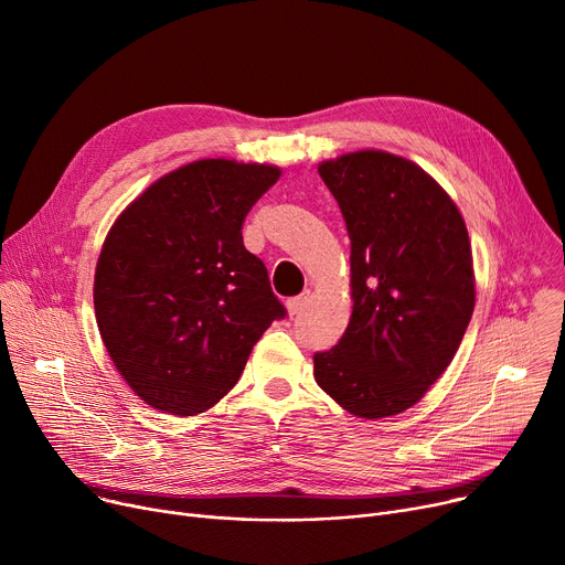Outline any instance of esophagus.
<instances>
[{
  "mask_svg": "<svg viewBox=\"0 0 565 565\" xmlns=\"http://www.w3.org/2000/svg\"><path fill=\"white\" fill-rule=\"evenodd\" d=\"M309 298H311V292H309V290H305V292H300V295H295V298H290V300L286 302L288 313H290V316H298V313L307 307Z\"/></svg>",
  "mask_w": 565,
  "mask_h": 565,
  "instance_id": "34e87169",
  "label": "esophagus"
}]
</instances>
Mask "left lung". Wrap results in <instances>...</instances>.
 Listing matches in <instances>:
<instances>
[{"label":"left lung","mask_w":565,"mask_h":565,"mask_svg":"<svg viewBox=\"0 0 565 565\" xmlns=\"http://www.w3.org/2000/svg\"><path fill=\"white\" fill-rule=\"evenodd\" d=\"M350 237L352 316L313 375L354 417H392L447 371L473 311L467 226L405 158L360 151L322 162Z\"/></svg>","instance_id":"left-lung-1"}]
</instances>
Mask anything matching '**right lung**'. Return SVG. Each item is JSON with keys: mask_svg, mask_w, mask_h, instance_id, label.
Listing matches in <instances>:
<instances>
[{"mask_svg": "<svg viewBox=\"0 0 565 565\" xmlns=\"http://www.w3.org/2000/svg\"><path fill=\"white\" fill-rule=\"evenodd\" d=\"M279 169L199 160L148 188L103 245L94 305L118 373L156 409L192 417L241 377L286 307L243 222Z\"/></svg>", "mask_w": 565, "mask_h": 565, "instance_id": "obj_1", "label": "right lung"}]
</instances>
